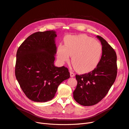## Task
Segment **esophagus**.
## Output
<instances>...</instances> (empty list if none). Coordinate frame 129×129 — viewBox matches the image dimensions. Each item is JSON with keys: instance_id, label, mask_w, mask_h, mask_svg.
I'll list each match as a JSON object with an SVG mask.
<instances>
[{"instance_id": "obj_1", "label": "esophagus", "mask_w": 129, "mask_h": 129, "mask_svg": "<svg viewBox=\"0 0 129 129\" xmlns=\"http://www.w3.org/2000/svg\"><path fill=\"white\" fill-rule=\"evenodd\" d=\"M70 75H71V77H74V76H75V74H74L73 72L70 71Z\"/></svg>"}]
</instances>
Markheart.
Listing matches in <instances>:
<instances>
[{
	"label": "heart",
	"mask_w": 129,
	"mask_h": 129,
	"mask_svg": "<svg viewBox=\"0 0 129 129\" xmlns=\"http://www.w3.org/2000/svg\"><path fill=\"white\" fill-rule=\"evenodd\" d=\"M64 46L57 49L58 60L61 63L67 62L72 56V63L77 72L86 73L92 71L98 65L102 53L100 42L86 35L68 36L64 40Z\"/></svg>",
	"instance_id": "obj_1"
}]
</instances>
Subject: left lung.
<instances>
[{"label":"left lung","mask_w":129,"mask_h":129,"mask_svg":"<svg viewBox=\"0 0 129 129\" xmlns=\"http://www.w3.org/2000/svg\"><path fill=\"white\" fill-rule=\"evenodd\" d=\"M97 37L102 45V55L98 65L90 72L75 76L77 84L73 97L83 106L100 102L115 82L117 74L116 52L102 37Z\"/></svg>","instance_id":"8db88e82"}]
</instances>
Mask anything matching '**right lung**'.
Instances as JSON below:
<instances>
[{"label":"right lung","mask_w":129,"mask_h":129,"mask_svg":"<svg viewBox=\"0 0 129 129\" xmlns=\"http://www.w3.org/2000/svg\"><path fill=\"white\" fill-rule=\"evenodd\" d=\"M56 36L53 30L34 33L18 49L15 77L27 97L34 102L52 100L58 85L70 77L67 67L54 64Z\"/></svg>","instance_id":"add662e5"}]
</instances>
